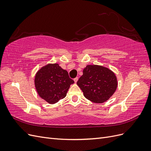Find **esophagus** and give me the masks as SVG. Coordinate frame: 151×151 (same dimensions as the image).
<instances>
[{
	"label": "esophagus",
	"mask_w": 151,
	"mask_h": 151,
	"mask_svg": "<svg viewBox=\"0 0 151 151\" xmlns=\"http://www.w3.org/2000/svg\"><path fill=\"white\" fill-rule=\"evenodd\" d=\"M78 79H79V78H78V77H76V78H74V82H75L76 83H77V81H78Z\"/></svg>",
	"instance_id": "1"
}]
</instances>
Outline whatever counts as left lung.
I'll list each match as a JSON object with an SVG mask.
<instances>
[{
  "label": "left lung",
  "instance_id": "left-lung-1",
  "mask_svg": "<svg viewBox=\"0 0 151 151\" xmlns=\"http://www.w3.org/2000/svg\"><path fill=\"white\" fill-rule=\"evenodd\" d=\"M84 97L95 103H103L116 90L117 77L111 70L102 65H88L77 83Z\"/></svg>",
  "mask_w": 151,
  "mask_h": 151
}]
</instances>
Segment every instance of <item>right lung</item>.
<instances>
[{
    "label": "right lung",
    "instance_id": "1",
    "mask_svg": "<svg viewBox=\"0 0 151 151\" xmlns=\"http://www.w3.org/2000/svg\"><path fill=\"white\" fill-rule=\"evenodd\" d=\"M35 86L39 96L48 104H55L64 98L74 81L68 72L58 63H48L36 73Z\"/></svg>",
    "mask_w": 151,
    "mask_h": 151
}]
</instances>
